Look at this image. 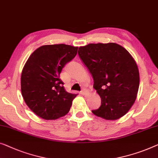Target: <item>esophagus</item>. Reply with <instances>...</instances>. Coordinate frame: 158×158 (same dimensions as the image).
<instances>
[{
    "label": "esophagus",
    "instance_id": "obj_1",
    "mask_svg": "<svg viewBox=\"0 0 158 158\" xmlns=\"http://www.w3.org/2000/svg\"><path fill=\"white\" fill-rule=\"evenodd\" d=\"M81 94H82V95H88V91L87 90H82V91H81Z\"/></svg>",
    "mask_w": 158,
    "mask_h": 158
}]
</instances>
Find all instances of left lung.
<instances>
[{"label":"left lung","mask_w":158,"mask_h":158,"mask_svg":"<svg viewBox=\"0 0 158 158\" xmlns=\"http://www.w3.org/2000/svg\"><path fill=\"white\" fill-rule=\"evenodd\" d=\"M78 56L92 75L101 105L92 113L106 120H117L135 101L140 85L138 68L128 51L114 43L80 47Z\"/></svg>","instance_id":"1"}]
</instances>
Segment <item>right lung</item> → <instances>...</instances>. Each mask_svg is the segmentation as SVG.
Here are the masks:
<instances>
[{
	"label": "right lung",
	"mask_w": 158,
	"mask_h": 158,
	"mask_svg": "<svg viewBox=\"0 0 158 158\" xmlns=\"http://www.w3.org/2000/svg\"><path fill=\"white\" fill-rule=\"evenodd\" d=\"M77 47L43 45L31 55L21 74V93L29 108L45 120H56L69 112L77 95L65 91L60 74L77 55Z\"/></svg>",
	"instance_id": "right-lung-1"
}]
</instances>
